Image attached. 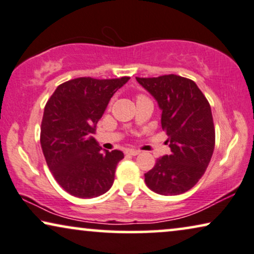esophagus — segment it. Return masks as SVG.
I'll list each match as a JSON object with an SVG mask.
<instances>
[{
    "label": "esophagus",
    "mask_w": 254,
    "mask_h": 254,
    "mask_svg": "<svg viewBox=\"0 0 254 254\" xmlns=\"http://www.w3.org/2000/svg\"><path fill=\"white\" fill-rule=\"evenodd\" d=\"M127 154H130V155H133V157H134V155H138V154H139L140 152L138 151V150H132V148H131V150H127Z\"/></svg>",
    "instance_id": "esophagus-1"
}]
</instances>
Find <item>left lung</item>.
Here are the masks:
<instances>
[{
  "instance_id": "1",
  "label": "left lung",
  "mask_w": 254,
  "mask_h": 254,
  "mask_svg": "<svg viewBox=\"0 0 254 254\" xmlns=\"http://www.w3.org/2000/svg\"><path fill=\"white\" fill-rule=\"evenodd\" d=\"M161 110L171 154L145 173L147 187L161 195H179L197 184L215 148L211 108L194 81L174 75L136 77Z\"/></svg>"
}]
</instances>
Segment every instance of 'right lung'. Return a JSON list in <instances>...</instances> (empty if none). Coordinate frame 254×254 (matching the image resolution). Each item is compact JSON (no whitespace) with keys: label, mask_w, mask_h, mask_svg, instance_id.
<instances>
[{"label":"right lung","mask_w":254,"mask_h":254,"mask_svg":"<svg viewBox=\"0 0 254 254\" xmlns=\"http://www.w3.org/2000/svg\"><path fill=\"white\" fill-rule=\"evenodd\" d=\"M129 79L77 77L58 86L47 101L40 144L54 179L70 195L97 197L113 186L124 154L102 151L93 134L110 99Z\"/></svg>","instance_id":"add662e5"}]
</instances>
